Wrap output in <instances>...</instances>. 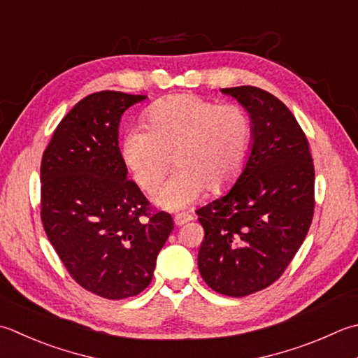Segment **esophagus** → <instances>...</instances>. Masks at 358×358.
<instances>
[{"label": "esophagus", "mask_w": 358, "mask_h": 358, "mask_svg": "<svg viewBox=\"0 0 358 358\" xmlns=\"http://www.w3.org/2000/svg\"><path fill=\"white\" fill-rule=\"evenodd\" d=\"M191 220H192V215L191 214H186V213H180V214H177V215L173 217V222H175V225H177V227L185 225V223L191 222Z\"/></svg>", "instance_id": "34e87169"}]
</instances>
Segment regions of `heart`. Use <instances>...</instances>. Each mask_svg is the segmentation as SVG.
<instances>
[{
    "label": "heart",
    "mask_w": 358,
    "mask_h": 358,
    "mask_svg": "<svg viewBox=\"0 0 358 358\" xmlns=\"http://www.w3.org/2000/svg\"><path fill=\"white\" fill-rule=\"evenodd\" d=\"M147 127H130L122 158L144 192H155L169 171V181L155 195L157 205L178 211L197 201L205 189L222 194L236 183L253 143V119L239 103H217L199 94H175L152 103Z\"/></svg>",
    "instance_id": "obj_1"
}]
</instances>
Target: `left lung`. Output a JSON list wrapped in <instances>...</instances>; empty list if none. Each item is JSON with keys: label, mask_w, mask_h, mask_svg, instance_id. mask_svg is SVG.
<instances>
[{"label": "left lung", "mask_w": 358, "mask_h": 358, "mask_svg": "<svg viewBox=\"0 0 358 358\" xmlns=\"http://www.w3.org/2000/svg\"><path fill=\"white\" fill-rule=\"evenodd\" d=\"M253 119V144L229 192L197 209L205 229L199 270L227 296L267 289L289 267L310 228L315 169L309 141L285 105L261 88H223Z\"/></svg>", "instance_id": "1"}]
</instances>
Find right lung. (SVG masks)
Returning a JSON list of instances; mask_svg holds the SVG:
<instances>
[{"label":"right lung","mask_w":358,"mask_h":358,"mask_svg":"<svg viewBox=\"0 0 358 358\" xmlns=\"http://www.w3.org/2000/svg\"><path fill=\"white\" fill-rule=\"evenodd\" d=\"M147 96L99 91L62 119L40 167L41 222L69 275L83 289L124 299L150 284L173 229L153 211L117 145L121 116Z\"/></svg>","instance_id":"add662e5"}]
</instances>
